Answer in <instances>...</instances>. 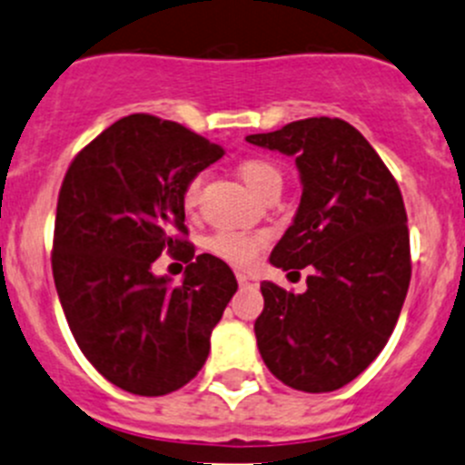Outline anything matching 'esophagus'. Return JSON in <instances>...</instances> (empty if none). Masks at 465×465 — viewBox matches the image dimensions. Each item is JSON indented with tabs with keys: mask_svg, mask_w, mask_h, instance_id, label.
<instances>
[{
	"mask_svg": "<svg viewBox=\"0 0 465 465\" xmlns=\"http://www.w3.org/2000/svg\"><path fill=\"white\" fill-rule=\"evenodd\" d=\"M236 279H238V283H241L242 288H259V279H256L254 274L236 272Z\"/></svg>",
	"mask_w": 465,
	"mask_h": 465,
	"instance_id": "1",
	"label": "esophagus"
}]
</instances>
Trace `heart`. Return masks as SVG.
I'll return each mask as SVG.
<instances>
[{
    "label": "heart",
    "instance_id": "obj_1",
    "mask_svg": "<svg viewBox=\"0 0 465 465\" xmlns=\"http://www.w3.org/2000/svg\"><path fill=\"white\" fill-rule=\"evenodd\" d=\"M238 177L242 179L247 188L254 193L256 197L263 200L268 193L279 191L282 188V170L268 159H259V156H252L238 163ZM200 188H202V177H193L191 182L183 186L182 202L186 209H193L200 200ZM265 242H268V233L263 232H218L206 241L211 254L220 256L227 263L238 265V268H245L252 261L259 256V252L263 250Z\"/></svg>",
    "mask_w": 465,
    "mask_h": 465
}]
</instances>
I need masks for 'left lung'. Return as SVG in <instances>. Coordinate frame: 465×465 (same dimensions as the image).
I'll list each match as a JSON object with an SVG mask.
<instances>
[{
	"label": "left lung",
	"mask_w": 465,
	"mask_h": 465,
	"mask_svg": "<svg viewBox=\"0 0 465 465\" xmlns=\"http://www.w3.org/2000/svg\"><path fill=\"white\" fill-rule=\"evenodd\" d=\"M247 143L295 156L302 200L270 263L309 265L306 291L261 283L254 322L268 371L304 393H329L384 350L411 282L407 209L371 143L341 118H306Z\"/></svg>",
	"instance_id": "obj_1"
}]
</instances>
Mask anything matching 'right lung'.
<instances>
[{
    "label": "right lung",
    "instance_id": "obj_1",
    "mask_svg": "<svg viewBox=\"0 0 465 465\" xmlns=\"http://www.w3.org/2000/svg\"><path fill=\"white\" fill-rule=\"evenodd\" d=\"M224 150L179 123L134 113L72 159L58 191L52 272L76 345L118 389L173 393L193 380L238 283L213 254L195 256L182 193ZM188 262L173 287L151 263Z\"/></svg>",
    "mask_w": 465,
    "mask_h": 465
}]
</instances>
